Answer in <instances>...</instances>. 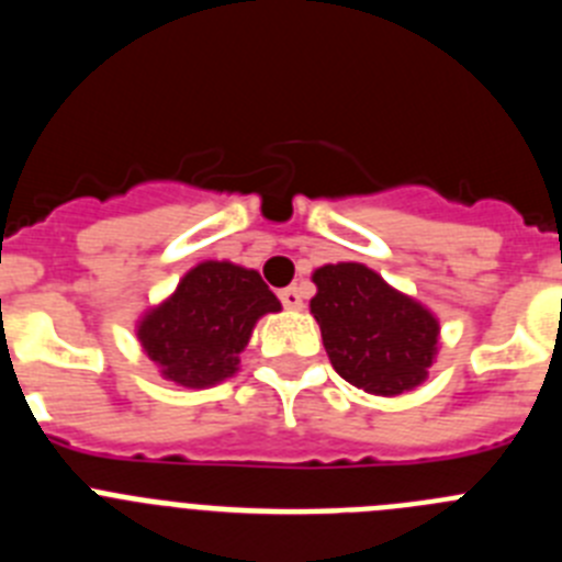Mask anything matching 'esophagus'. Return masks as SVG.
<instances>
[{
	"mask_svg": "<svg viewBox=\"0 0 562 562\" xmlns=\"http://www.w3.org/2000/svg\"><path fill=\"white\" fill-rule=\"evenodd\" d=\"M278 297H281V304H284L286 310H301V306H304V295H301L297 286H286V290L278 292Z\"/></svg>",
	"mask_w": 562,
	"mask_h": 562,
	"instance_id": "esophagus-1",
	"label": "esophagus"
}]
</instances>
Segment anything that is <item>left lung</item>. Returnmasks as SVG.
Wrapping results in <instances>:
<instances>
[{
	"mask_svg": "<svg viewBox=\"0 0 562 562\" xmlns=\"http://www.w3.org/2000/svg\"><path fill=\"white\" fill-rule=\"evenodd\" d=\"M312 281L317 295L310 310L342 380L369 394L396 396L428 376L439 324L425 306L362 265H326Z\"/></svg>",
	"mask_w": 562,
	"mask_h": 562,
	"instance_id": "8db88e82",
	"label": "left lung"
}]
</instances>
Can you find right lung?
<instances>
[{"mask_svg": "<svg viewBox=\"0 0 562 562\" xmlns=\"http://www.w3.org/2000/svg\"><path fill=\"white\" fill-rule=\"evenodd\" d=\"M281 310L256 270L231 261L196 265L166 304L140 321L143 349L162 376L186 389H205L231 376L256 321Z\"/></svg>", "mask_w": 562, "mask_h": 562, "instance_id": "1", "label": "right lung"}]
</instances>
